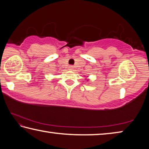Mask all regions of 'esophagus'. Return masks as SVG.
<instances>
[{
    "mask_svg": "<svg viewBox=\"0 0 149 149\" xmlns=\"http://www.w3.org/2000/svg\"><path fill=\"white\" fill-rule=\"evenodd\" d=\"M68 68L70 70H74V66H73V65H70V66L68 67Z\"/></svg>",
    "mask_w": 149,
    "mask_h": 149,
    "instance_id": "34e87169",
    "label": "esophagus"
}]
</instances>
